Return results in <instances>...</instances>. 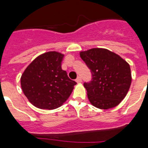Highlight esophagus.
Segmentation results:
<instances>
[{
	"label": "esophagus",
	"instance_id": "obj_1",
	"mask_svg": "<svg viewBox=\"0 0 148 148\" xmlns=\"http://www.w3.org/2000/svg\"><path fill=\"white\" fill-rule=\"evenodd\" d=\"M76 82H77V83H78V84H80V83H81V82H82V80H81V77H78L76 79Z\"/></svg>",
	"mask_w": 148,
	"mask_h": 148
}]
</instances>
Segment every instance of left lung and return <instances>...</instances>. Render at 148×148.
<instances>
[{
	"instance_id": "left-lung-1",
	"label": "left lung",
	"mask_w": 148,
	"mask_h": 148,
	"mask_svg": "<svg viewBox=\"0 0 148 148\" xmlns=\"http://www.w3.org/2000/svg\"><path fill=\"white\" fill-rule=\"evenodd\" d=\"M92 74V81L84 83L88 97L99 109H110L125 97L131 84L130 65L118 54L104 48L80 52Z\"/></svg>"
}]
</instances>
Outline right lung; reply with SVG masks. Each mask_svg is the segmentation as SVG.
Segmentation results:
<instances>
[{"mask_svg": "<svg viewBox=\"0 0 148 148\" xmlns=\"http://www.w3.org/2000/svg\"><path fill=\"white\" fill-rule=\"evenodd\" d=\"M64 54L49 51L40 54L27 67L21 77L24 95L36 108L53 110L71 95L77 83L61 69Z\"/></svg>", "mask_w": 148, "mask_h": 148, "instance_id": "right-lung-1", "label": "right lung"}]
</instances>
